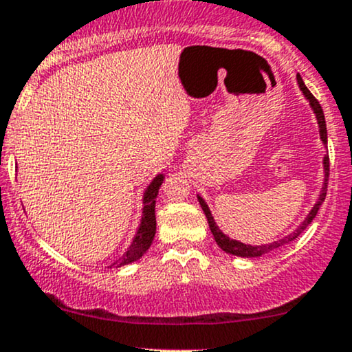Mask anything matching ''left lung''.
Masks as SVG:
<instances>
[{"instance_id":"obj_1","label":"left lung","mask_w":352,"mask_h":352,"mask_svg":"<svg viewBox=\"0 0 352 352\" xmlns=\"http://www.w3.org/2000/svg\"><path fill=\"white\" fill-rule=\"evenodd\" d=\"M296 82H298V87L301 90V94L305 95V98L309 102V107H311L313 113H315L316 117V122H318V128H320V140L323 142V144L326 146L328 144V131H326V122H324V113H323V109H321L320 102L316 100L315 97H313L311 92L307 89V85H305L303 78H301L300 74H296ZM323 186H321V191L318 194V199L315 202V206H313L311 210L308 212V216L303 219V222L296 227L295 232H292L290 235H285L283 239H278V241L272 242V243H262V245H250V243H243L241 241H235V239H230L229 235H226L222 232L221 229H219V226L216 224V221H214V216L212 212H210L208 202L202 199L201 196H197V201H199L202 210H204L206 217H208V222H209V229L210 232L214 235V241L217 242V245L221 247L222 250L226 252V254L229 255H235V257H242V258H255V257H262V255L265 254H270L272 250H276L278 247L285 245V243L288 242H293L295 241L298 235L303 232L307 227L311 224L313 219L316 217L318 214V209L321 208V204H323L324 197H326V186H328V176H329V158L328 156H324L323 158Z\"/></svg>"}]
</instances>
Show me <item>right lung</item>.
Wrapping results in <instances>:
<instances>
[{
	"mask_svg": "<svg viewBox=\"0 0 352 352\" xmlns=\"http://www.w3.org/2000/svg\"><path fill=\"white\" fill-rule=\"evenodd\" d=\"M164 181V175L160 173L153 177V181L146 186L143 192V210H142V221H140L138 229H136L133 241H131L130 247H128L125 254L118 260L111 263V267H125L130 263L136 262L138 258L143 257V254L150 249L153 239L156 234V216H155V206H156V196Z\"/></svg>",
	"mask_w": 352,
	"mask_h": 352,
	"instance_id": "add662e5",
	"label": "right lung"
}]
</instances>
